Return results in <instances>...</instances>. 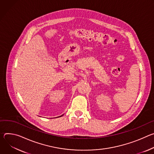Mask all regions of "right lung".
<instances>
[{"instance_id":"1","label":"right lung","mask_w":154,"mask_h":154,"mask_svg":"<svg viewBox=\"0 0 154 154\" xmlns=\"http://www.w3.org/2000/svg\"><path fill=\"white\" fill-rule=\"evenodd\" d=\"M63 116V115H62V116H60V117H61V116Z\"/></svg>"}]
</instances>
